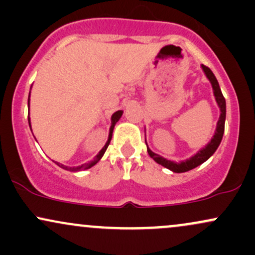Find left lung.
Instances as JSON below:
<instances>
[{"instance_id": "1", "label": "left lung", "mask_w": 255, "mask_h": 255, "mask_svg": "<svg viewBox=\"0 0 255 255\" xmlns=\"http://www.w3.org/2000/svg\"><path fill=\"white\" fill-rule=\"evenodd\" d=\"M201 68L206 75V78L209 79L210 83L212 85V89H213V95H215L216 102H217L219 110H221V115H219V120L217 122V127H216V131H215V135L211 139V141L209 142L205 147L201 148L200 151H198L194 156H192L188 159L182 160V162H174V160H168L166 158L160 157L159 154L154 153L152 152L150 148L147 147V152L150 154L151 158H153L154 162H157L158 164L163 165L164 168L169 169V170L174 171V172H186L192 170V169L197 168L198 165L203 164L204 162H206L210 157L215 153L216 150L218 148L219 144L222 141V137H223L224 134V125H225V114H227V107H225V99L222 95V91L221 87H219V84L216 79L215 74H213L211 69L209 67L204 66L201 64ZM146 142V140H145ZM147 145V144H146Z\"/></svg>"}]
</instances>
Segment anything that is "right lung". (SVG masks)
Masks as SVG:
<instances>
[{"label": "right lung", "mask_w": 255, "mask_h": 255, "mask_svg": "<svg viewBox=\"0 0 255 255\" xmlns=\"http://www.w3.org/2000/svg\"><path fill=\"white\" fill-rule=\"evenodd\" d=\"M28 104H30V96H28ZM122 114H124V111L122 110H119L116 111V113L113 114V116H111V126H110V129H109V137H108V141L105 142L104 147L102 148L101 151H99V153L96 156L95 158H93V160H91V162L89 163H85V164H81L79 166H66L63 164H60V163L55 162L58 166H61V168L64 169V170H69V171H80V170H86V169H90L91 166H93L95 164H97V163L101 160V158L103 157V154L105 153V151H107L108 146H109L110 144V140H111V136H113V131H114V127H115L116 122L119 121L120 119H121ZM28 125L31 126V122H30V118H28Z\"/></svg>", "instance_id": "right-lung-1"}]
</instances>
